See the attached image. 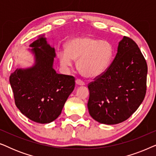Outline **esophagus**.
<instances>
[{"label":"esophagus","mask_w":156,"mask_h":156,"mask_svg":"<svg viewBox=\"0 0 156 156\" xmlns=\"http://www.w3.org/2000/svg\"><path fill=\"white\" fill-rule=\"evenodd\" d=\"M76 84L77 85V86H84L85 84L84 82H82V81H81L80 80H76Z\"/></svg>","instance_id":"34e87169"}]
</instances>
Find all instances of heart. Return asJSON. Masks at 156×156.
I'll return each instance as SVG.
<instances>
[{
    "label": "heart",
    "instance_id": "1",
    "mask_svg": "<svg viewBox=\"0 0 156 156\" xmlns=\"http://www.w3.org/2000/svg\"><path fill=\"white\" fill-rule=\"evenodd\" d=\"M114 58V47L107 40L91 36L72 38L65 44V50L58 53L59 64L65 68L72 67L76 61V68L83 76L97 78L106 72Z\"/></svg>",
    "mask_w": 156,
    "mask_h": 156
}]
</instances>
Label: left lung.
<instances>
[{"label": "left lung", "instance_id": "left-lung-1", "mask_svg": "<svg viewBox=\"0 0 156 156\" xmlns=\"http://www.w3.org/2000/svg\"><path fill=\"white\" fill-rule=\"evenodd\" d=\"M148 67L137 44L123 37L106 72L88 86L87 106L99 123L114 125L129 118L144 101Z\"/></svg>", "mask_w": 156, "mask_h": 156}]
</instances>
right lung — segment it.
<instances>
[{
  "label": "right lung",
  "instance_id": "1",
  "mask_svg": "<svg viewBox=\"0 0 156 156\" xmlns=\"http://www.w3.org/2000/svg\"><path fill=\"white\" fill-rule=\"evenodd\" d=\"M34 64L17 68L10 76L16 105L22 114L40 123H49L61 114L67 98L74 89L72 76L57 74L53 68L55 48L44 35L30 44Z\"/></svg>",
  "mask_w": 156,
  "mask_h": 156
}]
</instances>
